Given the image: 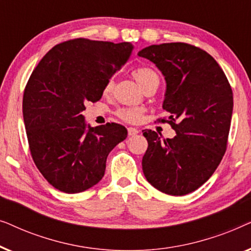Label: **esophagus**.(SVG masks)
<instances>
[{"mask_svg":"<svg viewBox=\"0 0 251 251\" xmlns=\"http://www.w3.org/2000/svg\"><path fill=\"white\" fill-rule=\"evenodd\" d=\"M138 132H139V130L137 129V128H131V126H130V128H128V135L129 136H135Z\"/></svg>","mask_w":251,"mask_h":251,"instance_id":"esophagus-1","label":"esophagus"}]
</instances>
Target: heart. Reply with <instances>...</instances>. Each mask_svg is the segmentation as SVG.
I'll return each mask as SVG.
<instances>
[{
    "mask_svg": "<svg viewBox=\"0 0 251 251\" xmlns=\"http://www.w3.org/2000/svg\"><path fill=\"white\" fill-rule=\"evenodd\" d=\"M132 76L135 77L137 83L139 84V87L143 89V91H145L147 88H150L153 84H159V75L154 72L152 68L149 67H139L132 72ZM113 88H114V81L108 80L106 82L104 87V94L108 95L111 94ZM118 116L120 119H122L123 121L129 122V123H136L138 122L140 118H142V109L139 108H122L118 111Z\"/></svg>",
    "mask_w": 251,
    "mask_h": 251,
    "instance_id": "obj_1",
    "label": "heart"
}]
</instances>
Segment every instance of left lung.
I'll return each instance as SVG.
<instances>
[{
	"label": "left lung",
	"instance_id": "left-lung-1",
	"mask_svg": "<svg viewBox=\"0 0 251 251\" xmlns=\"http://www.w3.org/2000/svg\"><path fill=\"white\" fill-rule=\"evenodd\" d=\"M166 80L162 107L177 135L161 139L143 130L149 147L143 173L163 193L185 195L202 186L224 156L233 112L231 85L217 61L187 43L154 44L142 49Z\"/></svg>",
	"mask_w": 251,
	"mask_h": 251
}]
</instances>
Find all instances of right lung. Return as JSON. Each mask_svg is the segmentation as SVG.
Listing matches in <instances>:
<instances>
[{
    "instance_id": "right-lung-1",
    "label": "right lung",
    "mask_w": 251,
    "mask_h": 251,
    "mask_svg": "<svg viewBox=\"0 0 251 251\" xmlns=\"http://www.w3.org/2000/svg\"><path fill=\"white\" fill-rule=\"evenodd\" d=\"M129 42L75 39L54 46L30 75L24 122L37 169L54 188L80 193L99 183L111 151L126 138L118 123L90 126L82 112L98 101L131 56Z\"/></svg>"
}]
</instances>
